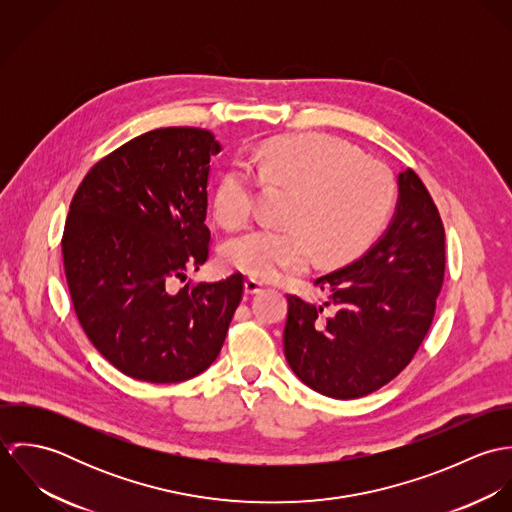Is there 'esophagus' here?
I'll list each match as a JSON object with an SVG mask.
<instances>
[{
	"instance_id": "34e87169",
	"label": "esophagus",
	"mask_w": 512,
	"mask_h": 512,
	"mask_svg": "<svg viewBox=\"0 0 512 512\" xmlns=\"http://www.w3.org/2000/svg\"><path fill=\"white\" fill-rule=\"evenodd\" d=\"M262 282L260 280H254V278H248L246 282H244V292L248 293V295H254V293L262 292Z\"/></svg>"
}]
</instances>
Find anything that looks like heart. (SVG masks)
<instances>
[{
	"label": "heart",
	"mask_w": 512,
	"mask_h": 512,
	"mask_svg": "<svg viewBox=\"0 0 512 512\" xmlns=\"http://www.w3.org/2000/svg\"><path fill=\"white\" fill-rule=\"evenodd\" d=\"M250 167L262 185L292 193L282 213L288 226H256L222 248L228 266L260 280L305 270L313 252L319 264L351 260L376 238L392 211L388 169L325 134L274 138L254 151ZM254 189L244 165H230L220 175L213 209L222 226L234 228L250 219Z\"/></svg>",
	"instance_id": "heart-1"
}]
</instances>
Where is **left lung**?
I'll return each mask as SVG.
<instances>
[{
  "mask_svg": "<svg viewBox=\"0 0 512 512\" xmlns=\"http://www.w3.org/2000/svg\"><path fill=\"white\" fill-rule=\"evenodd\" d=\"M445 270L438 209L406 169L396 211L382 236L355 262L313 282L321 305L288 295L284 353L295 376L315 392L351 400L398 376L422 345Z\"/></svg>",
  "mask_w": 512,
  "mask_h": 512,
  "instance_id": "left-lung-1",
  "label": "left lung"
}]
</instances>
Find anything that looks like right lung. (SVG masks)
<instances>
[{
  "mask_svg": "<svg viewBox=\"0 0 512 512\" xmlns=\"http://www.w3.org/2000/svg\"><path fill=\"white\" fill-rule=\"evenodd\" d=\"M219 142L159 128L98 161L74 193L63 260L76 317L100 355L153 384L215 363L244 278L173 290L209 258L207 185Z\"/></svg>",
  "mask_w": 512,
  "mask_h": 512,
  "instance_id": "right-lung-1",
  "label": "right lung"
}]
</instances>
